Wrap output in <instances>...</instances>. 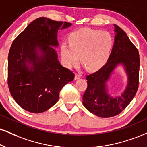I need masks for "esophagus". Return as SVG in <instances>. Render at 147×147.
Instances as JSON below:
<instances>
[{"label":"esophagus","mask_w":147,"mask_h":147,"mask_svg":"<svg viewBox=\"0 0 147 147\" xmlns=\"http://www.w3.org/2000/svg\"><path fill=\"white\" fill-rule=\"evenodd\" d=\"M81 77V75H80V74L76 73V74H75V80H77V79H80Z\"/></svg>","instance_id":"obj_1"}]
</instances>
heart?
<instances>
[{
  "mask_svg": "<svg viewBox=\"0 0 147 147\" xmlns=\"http://www.w3.org/2000/svg\"><path fill=\"white\" fill-rule=\"evenodd\" d=\"M70 45L66 42L60 47L65 66L71 68L79 62L90 71L101 68L108 59L114 40L107 31L92 29H81L69 36Z\"/></svg>",
  "mask_w": 147,
  "mask_h": 147,
  "instance_id": "1",
  "label": "heart"
}]
</instances>
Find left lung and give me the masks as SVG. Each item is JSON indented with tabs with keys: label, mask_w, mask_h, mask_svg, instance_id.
Segmentation results:
<instances>
[{
	"label": "left lung",
	"mask_w": 147,
	"mask_h": 147,
	"mask_svg": "<svg viewBox=\"0 0 147 147\" xmlns=\"http://www.w3.org/2000/svg\"><path fill=\"white\" fill-rule=\"evenodd\" d=\"M114 44L109 59L100 70L86 76L88 88L83 96L84 107L89 112L101 118H109L119 114L130 103L138 88V51L121 27L116 24H114ZM119 64L124 66L128 81L121 96L112 97L107 90L106 82Z\"/></svg>",
	"instance_id": "left-lung-1"
}]
</instances>
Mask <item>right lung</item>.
Returning <instances> with one entry per match:
<instances>
[{"instance_id":"add662e5","label":"right lung","mask_w":147,"mask_h":147,"mask_svg":"<svg viewBox=\"0 0 147 147\" xmlns=\"http://www.w3.org/2000/svg\"><path fill=\"white\" fill-rule=\"evenodd\" d=\"M71 23L35 19L13 40L8 55V86L15 101L27 112L42 113L59 100L75 74L60 64L56 51L59 29Z\"/></svg>"}]
</instances>
